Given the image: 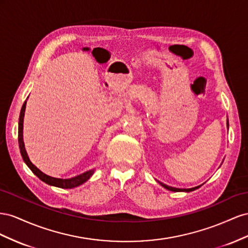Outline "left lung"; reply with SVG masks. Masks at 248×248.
<instances>
[{
	"instance_id": "obj_1",
	"label": "left lung",
	"mask_w": 248,
	"mask_h": 248,
	"mask_svg": "<svg viewBox=\"0 0 248 248\" xmlns=\"http://www.w3.org/2000/svg\"><path fill=\"white\" fill-rule=\"evenodd\" d=\"M228 125H229V122H228ZM162 186H163L164 188H166L167 190H170V191H173V192H179V191H185V192H190V191H193L195 189H197L199 187H194V188H189V189H179V188H173V187H169L167 185H165V184H162L160 183Z\"/></svg>"
}]
</instances>
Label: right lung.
<instances>
[{
	"instance_id": "right-lung-1",
	"label": "right lung",
	"mask_w": 248,
	"mask_h": 248,
	"mask_svg": "<svg viewBox=\"0 0 248 248\" xmlns=\"http://www.w3.org/2000/svg\"><path fill=\"white\" fill-rule=\"evenodd\" d=\"M26 102L24 103L22 110H20V114H19V119H18V145H19V150H20V155H22L23 160L25 161V163L28 165L32 172L38 176V178L48 185L55 186V187H59L63 189H70V188H75L82 185L83 183L89 180L91 175L93 174L94 170H89L84 172L80 175H77L75 178L72 179H57V178H53V176H49L46 173L42 172L41 170L35 166L32 162L30 161L29 157H28V154L26 152L25 148V143H24V138H23V128H24V116H25V110H26Z\"/></svg>"
}]
</instances>
